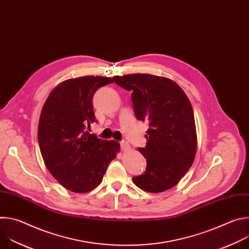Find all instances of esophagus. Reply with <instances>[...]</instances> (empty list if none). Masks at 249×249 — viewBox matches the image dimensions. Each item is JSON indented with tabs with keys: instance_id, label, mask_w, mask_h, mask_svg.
I'll use <instances>...</instances> for the list:
<instances>
[{
	"instance_id": "1",
	"label": "esophagus",
	"mask_w": 249,
	"mask_h": 249,
	"mask_svg": "<svg viewBox=\"0 0 249 249\" xmlns=\"http://www.w3.org/2000/svg\"><path fill=\"white\" fill-rule=\"evenodd\" d=\"M120 145H121V150H122L123 152H126V151H128V150L130 149V145H129V143H127V142H125V141L121 142Z\"/></svg>"
}]
</instances>
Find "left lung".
Here are the masks:
<instances>
[{
  "label": "left lung",
  "mask_w": 249,
  "mask_h": 249,
  "mask_svg": "<svg viewBox=\"0 0 249 249\" xmlns=\"http://www.w3.org/2000/svg\"><path fill=\"white\" fill-rule=\"evenodd\" d=\"M114 82L132 91L138 120L149 123L144 174L133 177L142 190L160 193L180 181L191 167L197 151V134L190 100L173 81L150 74L113 77Z\"/></svg>",
  "instance_id": "1"
}]
</instances>
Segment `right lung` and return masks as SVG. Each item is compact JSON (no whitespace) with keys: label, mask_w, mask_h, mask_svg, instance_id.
<instances>
[{"label":"right lung","mask_w":249,"mask_h":249,"mask_svg":"<svg viewBox=\"0 0 249 249\" xmlns=\"http://www.w3.org/2000/svg\"><path fill=\"white\" fill-rule=\"evenodd\" d=\"M111 78L86 76L58 85L46 99L38 123V143L44 163L66 189L87 193L97 187L120 151L88 130L95 122L94 92Z\"/></svg>","instance_id":"right-lung-1"}]
</instances>
